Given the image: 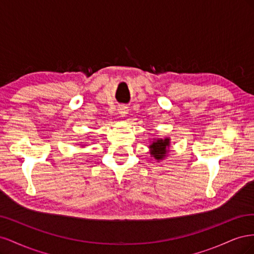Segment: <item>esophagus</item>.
Segmentation results:
<instances>
[{"mask_svg":"<svg viewBox=\"0 0 254 254\" xmlns=\"http://www.w3.org/2000/svg\"><path fill=\"white\" fill-rule=\"evenodd\" d=\"M119 113L122 115V117H125V115L128 113V108L126 106L119 107Z\"/></svg>","mask_w":254,"mask_h":254,"instance_id":"obj_1","label":"esophagus"}]
</instances>
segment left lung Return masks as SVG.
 Listing matches in <instances>:
<instances>
[{
	"label": "left lung",
	"instance_id": "obj_1",
	"mask_svg": "<svg viewBox=\"0 0 254 254\" xmlns=\"http://www.w3.org/2000/svg\"><path fill=\"white\" fill-rule=\"evenodd\" d=\"M168 146H170V140L168 139L157 140L149 146L151 148L150 153L153 155V157H155L157 160H162L166 155Z\"/></svg>",
	"mask_w": 254,
	"mask_h": 254
}]
</instances>
